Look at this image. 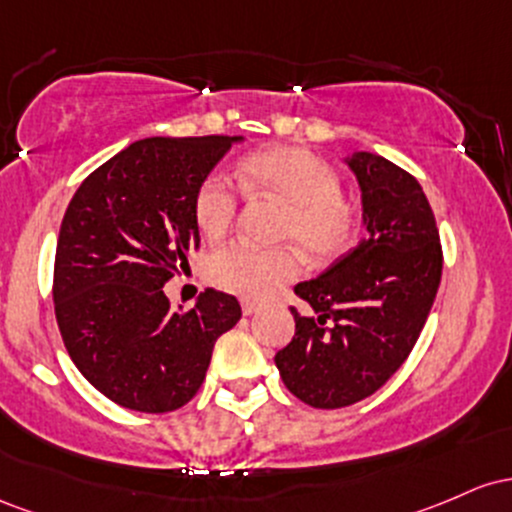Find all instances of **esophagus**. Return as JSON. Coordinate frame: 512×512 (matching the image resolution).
Here are the masks:
<instances>
[{
  "label": "esophagus",
  "mask_w": 512,
  "mask_h": 512,
  "mask_svg": "<svg viewBox=\"0 0 512 512\" xmlns=\"http://www.w3.org/2000/svg\"><path fill=\"white\" fill-rule=\"evenodd\" d=\"M258 309H261V304H258V302H254V300H241V312H244L246 317L256 314Z\"/></svg>",
  "instance_id": "esophagus-1"
}]
</instances>
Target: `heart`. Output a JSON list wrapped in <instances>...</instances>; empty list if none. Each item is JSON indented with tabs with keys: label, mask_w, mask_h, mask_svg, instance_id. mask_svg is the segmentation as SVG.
<instances>
[{
	"label": "heart",
	"mask_w": 512,
	"mask_h": 512,
	"mask_svg": "<svg viewBox=\"0 0 512 512\" xmlns=\"http://www.w3.org/2000/svg\"><path fill=\"white\" fill-rule=\"evenodd\" d=\"M239 183L251 193L268 195L285 205L280 237L300 244L312 261H333L353 246L358 217L343 198L336 169L304 147H268L249 154L237 169ZM239 191L222 171H212L195 191V222L208 237L232 227ZM300 254L292 246L258 249L246 241H229L208 258L210 283L266 300L300 275Z\"/></svg>",
	"instance_id": "b5f03b06"
}]
</instances>
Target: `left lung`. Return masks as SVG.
<instances>
[{
	"label": "left lung",
	"mask_w": 512,
	"mask_h": 512,
	"mask_svg": "<svg viewBox=\"0 0 512 512\" xmlns=\"http://www.w3.org/2000/svg\"><path fill=\"white\" fill-rule=\"evenodd\" d=\"M348 166L363 191L367 237L319 278L295 285V336L275 353L280 377L314 409L375 394L409 358L442 275V246L426 193L409 171L372 152Z\"/></svg>",
	"instance_id": "8db88e82"
}]
</instances>
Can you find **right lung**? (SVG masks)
I'll return each mask as SVG.
<instances>
[{"label":"right lung","mask_w":512,"mask_h":512,"mask_svg":"<svg viewBox=\"0 0 512 512\" xmlns=\"http://www.w3.org/2000/svg\"><path fill=\"white\" fill-rule=\"evenodd\" d=\"M241 137H147L91 171L62 217L53 300L79 372L125 409L166 413L193 399L212 348L241 319L208 287L174 309L164 283L188 268L200 234L193 200Z\"/></svg>","instance_id":"1"}]
</instances>
